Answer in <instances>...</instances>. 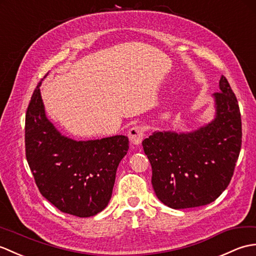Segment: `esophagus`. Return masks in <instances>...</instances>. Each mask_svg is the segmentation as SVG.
Listing matches in <instances>:
<instances>
[{
	"mask_svg": "<svg viewBox=\"0 0 256 256\" xmlns=\"http://www.w3.org/2000/svg\"><path fill=\"white\" fill-rule=\"evenodd\" d=\"M128 137H129L130 142L132 144L137 146L141 144V141H142L144 137V128L142 126H140V124H136V126L129 129Z\"/></svg>",
	"mask_w": 256,
	"mask_h": 256,
	"instance_id": "esophagus-1",
	"label": "esophagus"
}]
</instances>
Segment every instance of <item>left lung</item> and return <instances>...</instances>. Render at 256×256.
Masks as SVG:
<instances>
[{"instance_id": "1", "label": "left lung", "mask_w": 256, "mask_h": 256, "mask_svg": "<svg viewBox=\"0 0 256 256\" xmlns=\"http://www.w3.org/2000/svg\"><path fill=\"white\" fill-rule=\"evenodd\" d=\"M214 94L216 118L194 132H154L142 141L156 197L173 209L205 206L228 187L242 144L239 104L226 76Z\"/></svg>"}]
</instances>
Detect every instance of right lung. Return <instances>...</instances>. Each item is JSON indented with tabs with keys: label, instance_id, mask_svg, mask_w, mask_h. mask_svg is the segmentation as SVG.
Masks as SVG:
<instances>
[{
	"label": "right lung",
	"instance_id": "obj_1",
	"mask_svg": "<svg viewBox=\"0 0 256 256\" xmlns=\"http://www.w3.org/2000/svg\"><path fill=\"white\" fill-rule=\"evenodd\" d=\"M42 82L34 90L25 120L28 166L40 194L60 212L78 217L100 212L112 197L116 171L127 154L124 136L76 141L62 136L44 114Z\"/></svg>",
	"mask_w": 256,
	"mask_h": 256
}]
</instances>
